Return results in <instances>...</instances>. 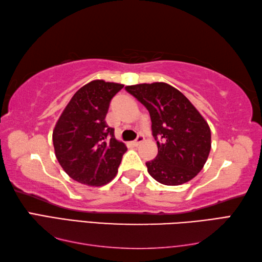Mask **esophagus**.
Listing matches in <instances>:
<instances>
[{"label": "esophagus", "instance_id": "obj_1", "mask_svg": "<svg viewBox=\"0 0 262 262\" xmlns=\"http://www.w3.org/2000/svg\"><path fill=\"white\" fill-rule=\"evenodd\" d=\"M143 141H144V136H143V135H138L136 140H135L134 142H133V145H134V146H138Z\"/></svg>", "mask_w": 262, "mask_h": 262}]
</instances>
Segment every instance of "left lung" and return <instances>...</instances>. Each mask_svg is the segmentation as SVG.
Wrapping results in <instances>:
<instances>
[{"label": "left lung", "mask_w": 262, "mask_h": 262, "mask_svg": "<svg viewBox=\"0 0 262 262\" xmlns=\"http://www.w3.org/2000/svg\"><path fill=\"white\" fill-rule=\"evenodd\" d=\"M127 92L145 105L151 116L158 155L146 162L158 182L179 186L204 168L210 152V128L193 104L168 83L128 85Z\"/></svg>", "instance_id": "1"}]
</instances>
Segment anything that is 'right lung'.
<instances>
[{
  "mask_svg": "<svg viewBox=\"0 0 262 262\" xmlns=\"http://www.w3.org/2000/svg\"><path fill=\"white\" fill-rule=\"evenodd\" d=\"M122 88L119 83L91 81L75 92L55 125V155L66 173L83 185H107L127 151L104 120L111 99Z\"/></svg>",
  "mask_w": 262,
  "mask_h": 262,
  "instance_id": "right-lung-1",
  "label": "right lung"
}]
</instances>
